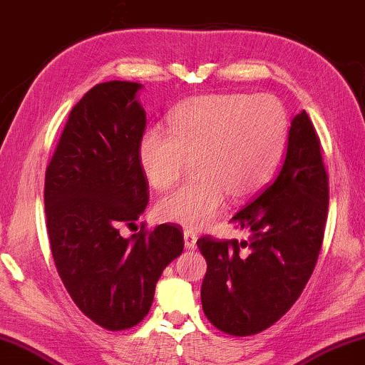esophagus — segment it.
<instances>
[{"instance_id": "34e87169", "label": "esophagus", "mask_w": 365, "mask_h": 365, "mask_svg": "<svg viewBox=\"0 0 365 365\" xmlns=\"http://www.w3.org/2000/svg\"><path fill=\"white\" fill-rule=\"evenodd\" d=\"M183 239H185V247L188 248V250H195L196 248V240H198V237H196L195 232L192 230H183Z\"/></svg>"}]
</instances>
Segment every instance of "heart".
Masks as SVG:
<instances>
[{
  "mask_svg": "<svg viewBox=\"0 0 365 365\" xmlns=\"http://www.w3.org/2000/svg\"><path fill=\"white\" fill-rule=\"evenodd\" d=\"M289 136V117L269 94H207L180 103L169 133L149 128L138 160L154 190L175 185L193 164V177L158 203L162 221L187 229L210 225L225 205L259 192L273 177Z\"/></svg>",
  "mask_w": 365,
  "mask_h": 365,
  "instance_id": "obj_1",
  "label": "heart"
}]
</instances>
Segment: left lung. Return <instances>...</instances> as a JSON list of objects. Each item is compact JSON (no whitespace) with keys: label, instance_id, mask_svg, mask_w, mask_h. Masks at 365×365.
Here are the masks:
<instances>
[{"label":"left lung","instance_id":"left-lung-1","mask_svg":"<svg viewBox=\"0 0 365 365\" xmlns=\"http://www.w3.org/2000/svg\"><path fill=\"white\" fill-rule=\"evenodd\" d=\"M328 198L320 138L302 110L291 121L276 178L230 219L250 234L248 240L205 235L196 242L207 263L201 304L214 327L252 336L292 307L315 269Z\"/></svg>","mask_w":365,"mask_h":365}]
</instances>
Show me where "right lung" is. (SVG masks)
<instances>
[{
    "instance_id": "add662e5",
    "label": "right lung",
    "mask_w": 365,
    "mask_h": 365,
    "mask_svg": "<svg viewBox=\"0 0 365 365\" xmlns=\"http://www.w3.org/2000/svg\"><path fill=\"white\" fill-rule=\"evenodd\" d=\"M140 89L128 81L94 86L69 112L45 172V216L58 274L79 310L110 331L148 315L155 282L183 252L175 224L153 230L141 224L130 239L120 235L149 201L138 160L146 130Z\"/></svg>"
}]
</instances>
